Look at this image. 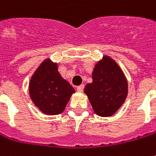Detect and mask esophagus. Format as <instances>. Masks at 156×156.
<instances>
[{
	"label": "esophagus",
	"instance_id": "1",
	"mask_svg": "<svg viewBox=\"0 0 156 156\" xmlns=\"http://www.w3.org/2000/svg\"><path fill=\"white\" fill-rule=\"evenodd\" d=\"M84 85H79V86H78L77 87V90H78V91H84Z\"/></svg>",
	"mask_w": 156,
	"mask_h": 156
}]
</instances>
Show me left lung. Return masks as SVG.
<instances>
[{
  "label": "left lung",
  "mask_w": 156,
  "mask_h": 156,
  "mask_svg": "<svg viewBox=\"0 0 156 156\" xmlns=\"http://www.w3.org/2000/svg\"><path fill=\"white\" fill-rule=\"evenodd\" d=\"M127 88V80L118 64L110 57L104 56L95 65L92 82L85 85L84 91L94 112L101 117H108L125 102Z\"/></svg>",
  "instance_id": "left-lung-1"
}]
</instances>
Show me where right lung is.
<instances>
[{"label": "right lung", "instance_id": "obj_1", "mask_svg": "<svg viewBox=\"0 0 156 156\" xmlns=\"http://www.w3.org/2000/svg\"><path fill=\"white\" fill-rule=\"evenodd\" d=\"M31 100L47 115L64 112L74 88L58 72V64L45 59L32 75L29 85Z\"/></svg>", "mask_w": 156, "mask_h": 156}]
</instances>
